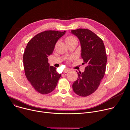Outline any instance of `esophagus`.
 Masks as SVG:
<instances>
[{"label": "esophagus", "instance_id": "obj_1", "mask_svg": "<svg viewBox=\"0 0 130 130\" xmlns=\"http://www.w3.org/2000/svg\"><path fill=\"white\" fill-rule=\"evenodd\" d=\"M69 71H70V69H68V68H65V69H64V73H67V72H69Z\"/></svg>", "mask_w": 130, "mask_h": 130}]
</instances>
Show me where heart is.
Instances as JSON below:
<instances>
[{
  "mask_svg": "<svg viewBox=\"0 0 130 130\" xmlns=\"http://www.w3.org/2000/svg\"><path fill=\"white\" fill-rule=\"evenodd\" d=\"M65 41L67 43V45H69L71 44V43H73V42H77V39L74 37V36H69L68 37H67L65 39ZM70 60V59H69Z\"/></svg>",
  "mask_w": 130,
  "mask_h": 130,
  "instance_id": "heart-1",
  "label": "heart"
}]
</instances>
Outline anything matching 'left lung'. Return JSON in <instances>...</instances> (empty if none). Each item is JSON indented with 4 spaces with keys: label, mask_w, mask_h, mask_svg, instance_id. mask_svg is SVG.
Returning a JSON list of instances; mask_svg holds the SVG:
<instances>
[{
    "label": "left lung",
    "mask_w": 130,
    "mask_h": 130,
    "mask_svg": "<svg viewBox=\"0 0 130 130\" xmlns=\"http://www.w3.org/2000/svg\"><path fill=\"white\" fill-rule=\"evenodd\" d=\"M79 39L82 47V58L87 66L83 73H78L77 79L73 84L74 92L87 97L96 91L105 76L107 57L103 41L87 29L71 31ZM77 72V71H76Z\"/></svg>",
    "instance_id": "obj_1"
}]
</instances>
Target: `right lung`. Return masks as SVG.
Returning a JSON list of instances; mask_svg holds the SVG:
<instances>
[{
	"instance_id": "obj_1",
	"label": "right lung",
	"mask_w": 130,
	"mask_h": 130,
	"mask_svg": "<svg viewBox=\"0 0 130 130\" xmlns=\"http://www.w3.org/2000/svg\"><path fill=\"white\" fill-rule=\"evenodd\" d=\"M66 31L47 30L38 33L28 43L23 60L25 75L32 87L41 94L54 90L61 74L48 63L56 43Z\"/></svg>"
}]
</instances>
